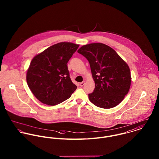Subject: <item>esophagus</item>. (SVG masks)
<instances>
[{
	"label": "esophagus",
	"instance_id": "obj_1",
	"mask_svg": "<svg viewBox=\"0 0 159 159\" xmlns=\"http://www.w3.org/2000/svg\"><path fill=\"white\" fill-rule=\"evenodd\" d=\"M84 84H85V81H83V82H81V83H80V85L81 87H83Z\"/></svg>",
	"mask_w": 159,
	"mask_h": 159
}]
</instances>
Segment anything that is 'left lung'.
Listing matches in <instances>:
<instances>
[{"instance_id":"obj_1","label":"left lung","mask_w":159,"mask_h":159,"mask_svg":"<svg viewBox=\"0 0 159 159\" xmlns=\"http://www.w3.org/2000/svg\"><path fill=\"white\" fill-rule=\"evenodd\" d=\"M78 52L90 64L95 89L89 94V100L95 106L105 109L118 105L128 93L131 85L128 64L113 48L103 43L82 46Z\"/></svg>"}]
</instances>
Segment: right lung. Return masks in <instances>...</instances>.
I'll list each match as a JSON object with an SVG mask.
<instances>
[{"instance_id": "right-lung-1", "label": "right lung", "mask_w": 159, "mask_h": 159, "mask_svg": "<svg viewBox=\"0 0 159 159\" xmlns=\"http://www.w3.org/2000/svg\"><path fill=\"white\" fill-rule=\"evenodd\" d=\"M79 46L61 42L33 57L27 70L26 81L40 102L55 106L69 98L76 89L70 78L67 64Z\"/></svg>"}]
</instances>
